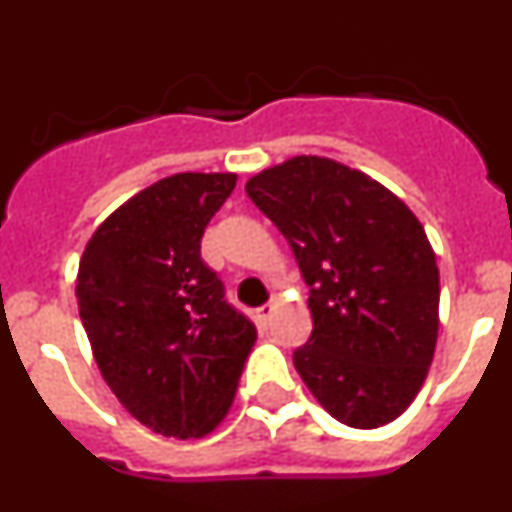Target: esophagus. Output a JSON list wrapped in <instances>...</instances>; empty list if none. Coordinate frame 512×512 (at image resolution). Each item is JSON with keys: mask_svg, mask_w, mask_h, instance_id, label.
I'll return each instance as SVG.
<instances>
[{"mask_svg": "<svg viewBox=\"0 0 512 512\" xmlns=\"http://www.w3.org/2000/svg\"><path fill=\"white\" fill-rule=\"evenodd\" d=\"M271 315H274V305H261L259 310H256V320H259V325H269Z\"/></svg>", "mask_w": 512, "mask_h": 512, "instance_id": "obj_1", "label": "esophagus"}]
</instances>
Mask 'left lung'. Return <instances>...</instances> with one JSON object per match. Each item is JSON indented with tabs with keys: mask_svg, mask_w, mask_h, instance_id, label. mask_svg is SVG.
I'll return each mask as SVG.
<instances>
[{
	"mask_svg": "<svg viewBox=\"0 0 512 512\" xmlns=\"http://www.w3.org/2000/svg\"><path fill=\"white\" fill-rule=\"evenodd\" d=\"M246 192L310 287L312 336L295 351L307 390L351 428L400 418L438 341L441 284L418 217L377 179L325 156L269 166Z\"/></svg>",
	"mask_w": 512,
	"mask_h": 512,
	"instance_id": "1",
	"label": "left lung"
}]
</instances>
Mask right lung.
Wrapping results in <instances>:
<instances>
[{"mask_svg": "<svg viewBox=\"0 0 512 512\" xmlns=\"http://www.w3.org/2000/svg\"><path fill=\"white\" fill-rule=\"evenodd\" d=\"M235 174L184 171L122 202L92 233L76 302L104 382L138 423L205 438L223 423L256 343L202 261L207 223Z\"/></svg>", "mask_w": 512, "mask_h": 512, "instance_id": "obj_1", "label": "right lung"}]
</instances>
